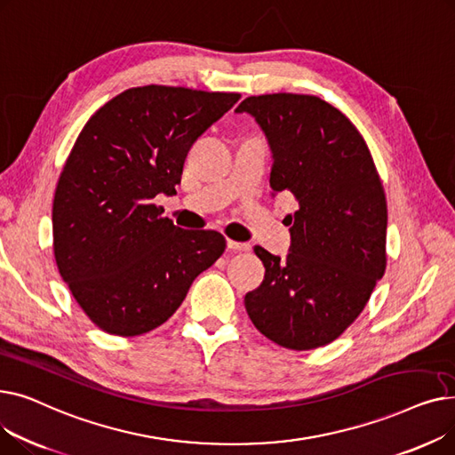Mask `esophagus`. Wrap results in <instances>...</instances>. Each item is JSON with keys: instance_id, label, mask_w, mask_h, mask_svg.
I'll use <instances>...</instances> for the list:
<instances>
[{"instance_id": "34e87169", "label": "esophagus", "mask_w": 455, "mask_h": 455, "mask_svg": "<svg viewBox=\"0 0 455 455\" xmlns=\"http://www.w3.org/2000/svg\"><path fill=\"white\" fill-rule=\"evenodd\" d=\"M227 245H228V249H232V251H249V249H251L249 243L235 242V240H227Z\"/></svg>"}]
</instances>
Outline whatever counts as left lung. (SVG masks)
<instances>
[{
  "label": "left lung",
  "instance_id": "1",
  "mask_svg": "<svg viewBox=\"0 0 455 455\" xmlns=\"http://www.w3.org/2000/svg\"><path fill=\"white\" fill-rule=\"evenodd\" d=\"M235 112L254 116L273 153L271 188L291 191V247L264 261L245 295L252 324L276 345L312 350L338 339L367 306L387 266V201L363 136L315 95H251Z\"/></svg>",
  "mask_w": 455,
  "mask_h": 455
}]
</instances>
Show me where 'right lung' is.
I'll return each mask as SVG.
<instances>
[{"label":"right lung","mask_w":455,"mask_h":455,"mask_svg":"<svg viewBox=\"0 0 455 455\" xmlns=\"http://www.w3.org/2000/svg\"><path fill=\"white\" fill-rule=\"evenodd\" d=\"M240 98L129 88L77 136L55 189L53 251L71 295L103 331L131 338L155 330L225 252L221 232L179 228L153 199L177 194L189 148Z\"/></svg>","instance_id":"obj_1"}]
</instances>
